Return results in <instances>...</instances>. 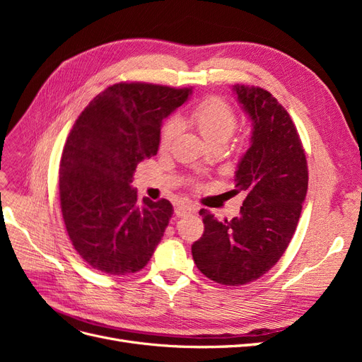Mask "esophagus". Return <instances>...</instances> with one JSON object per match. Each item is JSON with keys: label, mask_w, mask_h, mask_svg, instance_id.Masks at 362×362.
I'll list each match as a JSON object with an SVG mask.
<instances>
[{"label": "esophagus", "mask_w": 362, "mask_h": 362, "mask_svg": "<svg viewBox=\"0 0 362 362\" xmlns=\"http://www.w3.org/2000/svg\"><path fill=\"white\" fill-rule=\"evenodd\" d=\"M194 211H196V206L190 205V204H181L175 208V214H177V217H184V216L192 214Z\"/></svg>", "instance_id": "34e87169"}]
</instances>
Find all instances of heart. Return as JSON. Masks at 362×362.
<instances>
[{"label": "heart", "instance_id": "obj_1", "mask_svg": "<svg viewBox=\"0 0 362 362\" xmlns=\"http://www.w3.org/2000/svg\"><path fill=\"white\" fill-rule=\"evenodd\" d=\"M187 122L199 131L201 136L210 146L225 145L237 128V117L234 110L223 100L216 96L206 98V100L193 107L187 116ZM178 120L170 119L161 131V148H168L175 136L178 134Z\"/></svg>", "mask_w": 362, "mask_h": 362}]
</instances>
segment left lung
Wrapping results in <instances>:
<instances>
[{
    "label": "left lung",
    "mask_w": 362,
    "mask_h": 362,
    "mask_svg": "<svg viewBox=\"0 0 362 362\" xmlns=\"http://www.w3.org/2000/svg\"><path fill=\"white\" fill-rule=\"evenodd\" d=\"M252 122L250 146L237 164L234 193L246 198L233 221L201 210L205 231L192 245L194 264L222 286H243L276 264L298 226L308 168L290 115L261 87L233 86Z\"/></svg>",
    "instance_id": "obj_1"
}]
</instances>
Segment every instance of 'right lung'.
I'll return each instance as SVG.
<instances>
[{
    "label": "right lung",
    "mask_w": 362,
    "mask_h": 362,
    "mask_svg": "<svg viewBox=\"0 0 362 362\" xmlns=\"http://www.w3.org/2000/svg\"><path fill=\"white\" fill-rule=\"evenodd\" d=\"M192 89L117 83L89 103L60 160V206L78 255L107 275L144 269L173 214L168 199L137 201V164L157 154L163 119Z\"/></svg>",
    "instance_id": "obj_1"
}]
</instances>
